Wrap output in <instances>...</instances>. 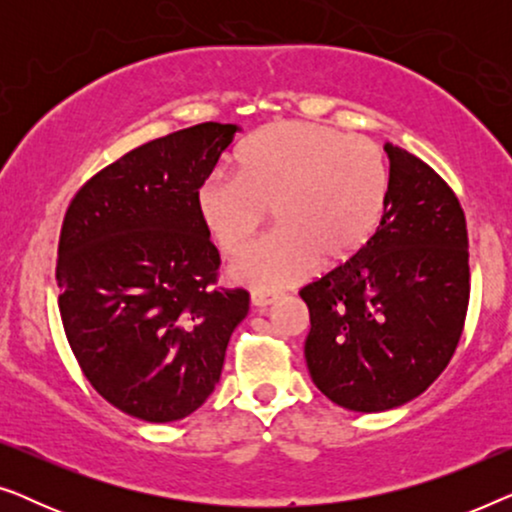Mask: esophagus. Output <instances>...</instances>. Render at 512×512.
<instances>
[{
    "instance_id": "1",
    "label": "esophagus",
    "mask_w": 512,
    "mask_h": 512,
    "mask_svg": "<svg viewBox=\"0 0 512 512\" xmlns=\"http://www.w3.org/2000/svg\"><path fill=\"white\" fill-rule=\"evenodd\" d=\"M275 300H277V293H270V291H258V289L251 291V305H254L256 310H265V307L275 303Z\"/></svg>"
}]
</instances>
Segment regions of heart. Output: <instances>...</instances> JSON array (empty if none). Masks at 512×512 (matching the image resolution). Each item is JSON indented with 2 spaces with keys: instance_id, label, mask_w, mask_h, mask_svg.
<instances>
[{
  "instance_id": "obj_1",
  "label": "heart",
  "mask_w": 512,
  "mask_h": 512,
  "mask_svg": "<svg viewBox=\"0 0 512 512\" xmlns=\"http://www.w3.org/2000/svg\"><path fill=\"white\" fill-rule=\"evenodd\" d=\"M237 174L212 172L195 207L214 244L240 251L275 209L277 230L230 265L235 279L275 291L303 279L321 258H354L380 228L389 202V163L366 137L305 121L258 130L235 156Z\"/></svg>"
}]
</instances>
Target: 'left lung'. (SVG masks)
Segmentation results:
<instances>
[{
	"mask_svg": "<svg viewBox=\"0 0 512 512\" xmlns=\"http://www.w3.org/2000/svg\"><path fill=\"white\" fill-rule=\"evenodd\" d=\"M384 151L389 202L373 240L300 289L312 382L354 412L398 408L431 387L459 345L471 293L457 195L401 146Z\"/></svg>",
	"mask_w": 512,
	"mask_h": 512,
	"instance_id": "obj_1",
	"label": "left lung"
}]
</instances>
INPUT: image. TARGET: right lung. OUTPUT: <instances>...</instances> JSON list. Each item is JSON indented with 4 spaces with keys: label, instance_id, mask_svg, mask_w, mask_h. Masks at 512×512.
<instances>
[{
    "label": "right lung",
    "instance_id": "1",
    "mask_svg": "<svg viewBox=\"0 0 512 512\" xmlns=\"http://www.w3.org/2000/svg\"><path fill=\"white\" fill-rule=\"evenodd\" d=\"M240 130L200 123L137 146L86 181L60 230V317L97 394L165 424L221 377L249 293L216 286L221 258L195 193Z\"/></svg>",
    "mask_w": 512,
    "mask_h": 512
}]
</instances>
